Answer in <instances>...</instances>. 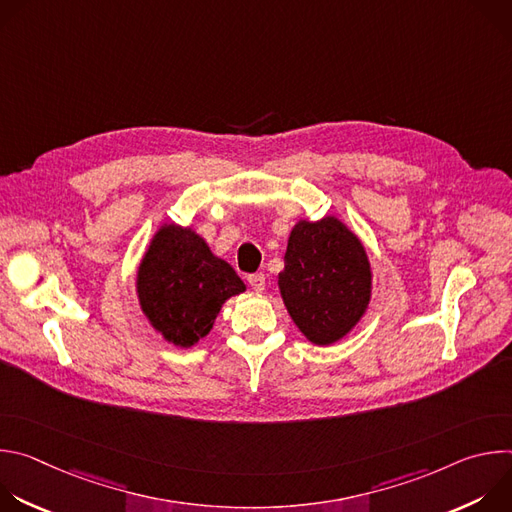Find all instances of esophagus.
<instances>
[{
    "mask_svg": "<svg viewBox=\"0 0 512 512\" xmlns=\"http://www.w3.org/2000/svg\"><path fill=\"white\" fill-rule=\"evenodd\" d=\"M247 283L253 291L261 294V291L265 289V275L263 273H251V275H247Z\"/></svg>",
    "mask_w": 512,
    "mask_h": 512,
    "instance_id": "esophagus-1",
    "label": "esophagus"
}]
</instances>
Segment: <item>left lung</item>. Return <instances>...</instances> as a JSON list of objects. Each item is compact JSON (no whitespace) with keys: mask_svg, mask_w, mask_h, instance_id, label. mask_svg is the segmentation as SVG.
<instances>
[{"mask_svg":"<svg viewBox=\"0 0 512 512\" xmlns=\"http://www.w3.org/2000/svg\"><path fill=\"white\" fill-rule=\"evenodd\" d=\"M283 261L281 298L306 338L326 346L348 334L371 298V265L360 241L334 216L302 221Z\"/></svg>","mask_w":512,"mask_h":512,"instance_id":"left-lung-1","label":"left lung"}]
</instances>
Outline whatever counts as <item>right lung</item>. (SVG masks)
Returning <instances> with one entry per match:
<instances>
[{
  "label": "right lung",
  "mask_w": 512,
  "mask_h": 512,
  "mask_svg": "<svg viewBox=\"0 0 512 512\" xmlns=\"http://www.w3.org/2000/svg\"><path fill=\"white\" fill-rule=\"evenodd\" d=\"M245 283L190 229L166 225L145 253L137 294L152 326L176 346H192L206 336L216 314Z\"/></svg>",
  "instance_id": "right-lung-1"
}]
</instances>
